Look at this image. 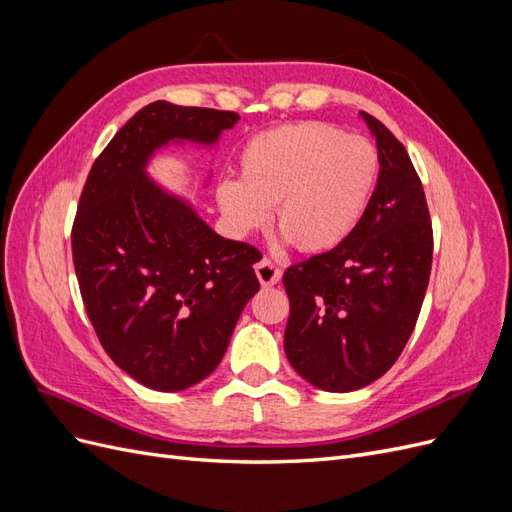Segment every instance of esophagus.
I'll use <instances>...</instances> for the list:
<instances>
[{"label": "esophagus", "mask_w": 512, "mask_h": 512, "mask_svg": "<svg viewBox=\"0 0 512 512\" xmlns=\"http://www.w3.org/2000/svg\"><path fill=\"white\" fill-rule=\"evenodd\" d=\"M254 269H256V275H258V280H260L262 286H275L277 282L282 280L280 267L273 265V262H271L269 258L258 260L256 265H254Z\"/></svg>", "instance_id": "esophagus-1"}]
</instances>
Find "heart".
<instances>
[{
	"mask_svg": "<svg viewBox=\"0 0 512 512\" xmlns=\"http://www.w3.org/2000/svg\"><path fill=\"white\" fill-rule=\"evenodd\" d=\"M380 153L363 136L329 123L301 121L265 130L245 143L239 179L215 190L218 207L235 235L269 222L299 252L322 254L344 243L376 192Z\"/></svg>",
	"mask_w": 512,
	"mask_h": 512,
	"instance_id": "obj_1",
	"label": "heart"
}]
</instances>
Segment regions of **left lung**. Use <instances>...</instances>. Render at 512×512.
<instances>
[{
  "label": "left lung",
  "mask_w": 512,
  "mask_h": 512,
  "mask_svg": "<svg viewBox=\"0 0 512 512\" xmlns=\"http://www.w3.org/2000/svg\"><path fill=\"white\" fill-rule=\"evenodd\" d=\"M380 153L376 192L352 235L286 269L284 350L301 378L329 393L363 389L399 359L429 284L433 230L406 147L361 113Z\"/></svg>",
  "instance_id": "1"
}]
</instances>
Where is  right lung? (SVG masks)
<instances>
[{
	"mask_svg": "<svg viewBox=\"0 0 512 512\" xmlns=\"http://www.w3.org/2000/svg\"><path fill=\"white\" fill-rule=\"evenodd\" d=\"M232 111L141 108L91 166L72 224V260L106 354L153 391H183L220 365L260 284L250 243L213 232L145 166L168 141L213 145Z\"/></svg>",
	"mask_w": 512,
	"mask_h": 512,
	"instance_id": "1",
	"label": "right lung"
}]
</instances>
